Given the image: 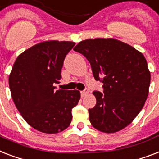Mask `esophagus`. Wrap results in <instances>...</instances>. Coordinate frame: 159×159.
<instances>
[{"label": "esophagus", "instance_id": "1", "mask_svg": "<svg viewBox=\"0 0 159 159\" xmlns=\"http://www.w3.org/2000/svg\"><path fill=\"white\" fill-rule=\"evenodd\" d=\"M88 93H89L88 89H84V90H83V91H81L80 92L81 97H84L86 94H88Z\"/></svg>", "mask_w": 159, "mask_h": 159}]
</instances>
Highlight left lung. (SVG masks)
Wrapping results in <instances>:
<instances>
[{
    "label": "left lung",
    "instance_id": "left-lung-1",
    "mask_svg": "<svg viewBox=\"0 0 159 159\" xmlns=\"http://www.w3.org/2000/svg\"><path fill=\"white\" fill-rule=\"evenodd\" d=\"M74 51L87 58L102 93H93L97 103L89 109V120L97 130L114 133L132 122L148 94L150 72L144 55L114 39H87Z\"/></svg>",
    "mask_w": 159,
    "mask_h": 159
}]
</instances>
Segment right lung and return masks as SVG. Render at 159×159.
I'll use <instances>...</instances> for the list:
<instances>
[{
    "mask_svg": "<svg viewBox=\"0 0 159 159\" xmlns=\"http://www.w3.org/2000/svg\"><path fill=\"white\" fill-rule=\"evenodd\" d=\"M73 42L46 41L33 46L15 61L9 76L11 96L18 111L35 130L56 134L66 129L78 90H57L66 56Z\"/></svg>",
    "mask_w": 159,
    "mask_h": 159,
    "instance_id": "right-lung-1",
    "label": "right lung"
}]
</instances>
